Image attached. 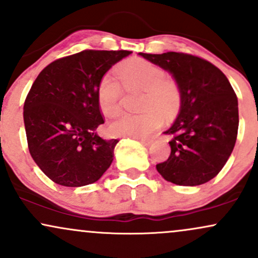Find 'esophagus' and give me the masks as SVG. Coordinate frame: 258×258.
I'll use <instances>...</instances> for the list:
<instances>
[{
	"label": "esophagus",
	"instance_id": "esophagus-1",
	"mask_svg": "<svg viewBox=\"0 0 258 258\" xmlns=\"http://www.w3.org/2000/svg\"><path fill=\"white\" fill-rule=\"evenodd\" d=\"M139 142H141L142 144H144L146 147L152 146V143H153L152 139H146V138H141V139H139Z\"/></svg>",
	"mask_w": 258,
	"mask_h": 258
}]
</instances>
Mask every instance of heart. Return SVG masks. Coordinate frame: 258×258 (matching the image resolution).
Here are the masks:
<instances>
[{"mask_svg":"<svg viewBox=\"0 0 258 258\" xmlns=\"http://www.w3.org/2000/svg\"><path fill=\"white\" fill-rule=\"evenodd\" d=\"M116 75L127 91H142L138 115H122L109 125L116 137L143 138L161 125L162 116L172 117L180 106L179 86L166 78L158 65L144 59H130L116 68ZM122 87L114 76L106 74L99 81L97 99L105 116H116L121 110Z\"/></svg>","mask_w":258,"mask_h":258,"instance_id":"heart-1","label":"heart"}]
</instances>
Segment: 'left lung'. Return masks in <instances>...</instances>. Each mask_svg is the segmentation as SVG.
<instances>
[{
  "label": "left lung",
  "mask_w": 258,
  "mask_h": 258,
  "mask_svg": "<svg viewBox=\"0 0 258 258\" xmlns=\"http://www.w3.org/2000/svg\"><path fill=\"white\" fill-rule=\"evenodd\" d=\"M139 55L170 73L180 90L177 119L164 132L171 137V154L156 170L177 185L209 182L223 168L235 146V92L226 75L205 59L177 52Z\"/></svg>",
  "instance_id": "8db88e82"
}]
</instances>
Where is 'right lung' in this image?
<instances>
[{
	"mask_svg": "<svg viewBox=\"0 0 258 258\" xmlns=\"http://www.w3.org/2000/svg\"><path fill=\"white\" fill-rule=\"evenodd\" d=\"M130 51H82L54 60L38 74L24 103L29 152L59 185L97 182L110 167L117 139H103L97 88Z\"/></svg>",
	"mask_w": 258,
	"mask_h": 258,
	"instance_id": "obj_1",
	"label": "right lung"
}]
</instances>
